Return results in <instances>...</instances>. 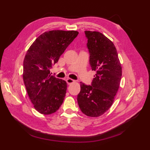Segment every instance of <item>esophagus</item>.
<instances>
[{
  "label": "esophagus",
  "instance_id": "1",
  "mask_svg": "<svg viewBox=\"0 0 150 150\" xmlns=\"http://www.w3.org/2000/svg\"><path fill=\"white\" fill-rule=\"evenodd\" d=\"M66 81L67 82V83H68V84H71V83H73V82H74V80H73L72 79L68 78V79H66Z\"/></svg>",
  "mask_w": 150,
  "mask_h": 150
}]
</instances>
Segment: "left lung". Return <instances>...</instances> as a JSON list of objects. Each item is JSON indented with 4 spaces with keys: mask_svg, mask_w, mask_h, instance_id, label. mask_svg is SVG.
I'll list each match as a JSON object with an SVG mask.
<instances>
[{
    "mask_svg": "<svg viewBox=\"0 0 150 150\" xmlns=\"http://www.w3.org/2000/svg\"><path fill=\"white\" fill-rule=\"evenodd\" d=\"M90 64L96 71L91 85L81 83L79 106L89 117H99L110 109L119 90L122 68L113 43L98 31H85Z\"/></svg>",
    "mask_w": 150,
    "mask_h": 150,
    "instance_id": "1",
    "label": "left lung"
}]
</instances>
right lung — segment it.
<instances>
[{
    "mask_svg": "<svg viewBox=\"0 0 150 150\" xmlns=\"http://www.w3.org/2000/svg\"><path fill=\"white\" fill-rule=\"evenodd\" d=\"M78 34L77 31H46L28 50L23 63V80L31 103L40 113H55L63 103L66 82L51 75L50 69Z\"/></svg>",
    "mask_w": 150,
    "mask_h": 150,
    "instance_id": "add662e5",
    "label": "right lung"
}]
</instances>
